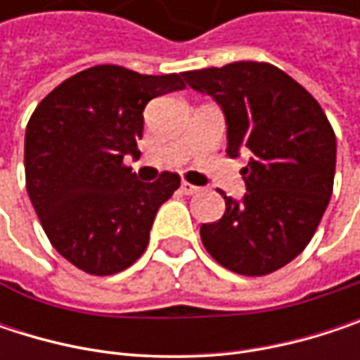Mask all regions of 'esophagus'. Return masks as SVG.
<instances>
[{"label": "esophagus", "instance_id": "34e87169", "mask_svg": "<svg viewBox=\"0 0 360 360\" xmlns=\"http://www.w3.org/2000/svg\"><path fill=\"white\" fill-rule=\"evenodd\" d=\"M181 191H183L185 195H193V193H200V187H198V185H191V183H187V181H183V183H181Z\"/></svg>", "mask_w": 360, "mask_h": 360}]
</instances>
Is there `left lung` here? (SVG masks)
Masks as SVG:
<instances>
[{"label": "left lung", "instance_id": "left-lung-1", "mask_svg": "<svg viewBox=\"0 0 360 360\" xmlns=\"http://www.w3.org/2000/svg\"><path fill=\"white\" fill-rule=\"evenodd\" d=\"M225 114L227 154L250 150L246 193L200 238L225 269L258 277L294 260L315 236L333 189L335 135L319 102L273 64L233 62L183 72Z\"/></svg>", "mask_w": 360, "mask_h": 360}]
</instances>
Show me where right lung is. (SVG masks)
Instances as JSON below:
<instances>
[{
    "label": "right lung",
    "instance_id": "obj_1",
    "mask_svg": "<svg viewBox=\"0 0 360 360\" xmlns=\"http://www.w3.org/2000/svg\"><path fill=\"white\" fill-rule=\"evenodd\" d=\"M179 89L181 75L100 64L60 83L33 112L27 191L51 246L81 271L114 275L148 248L154 217L181 179L162 173L141 183L122 158L139 156L146 104Z\"/></svg>",
    "mask_w": 360,
    "mask_h": 360
}]
</instances>
